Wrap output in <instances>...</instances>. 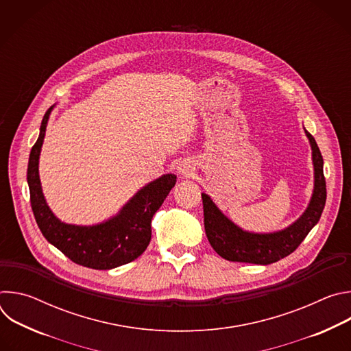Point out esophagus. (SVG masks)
<instances>
[{
  "label": "esophagus",
  "instance_id": "esophagus-1",
  "mask_svg": "<svg viewBox=\"0 0 351 351\" xmlns=\"http://www.w3.org/2000/svg\"><path fill=\"white\" fill-rule=\"evenodd\" d=\"M176 169H178V173H179L180 176L189 178V176H191L193 172H194V165H193L190 161H182V162H179V165H178Z\"/></svg>",
  "mask_w": 351,
  "mask_h": 351
}]
</instances>
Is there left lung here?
<instances>
[{
  "mask_svg": "<svg viewBox=\"0 0 351 351\" xmlns=\"http://www.w3.org/2000/svg\"><path fill=\"white\" fill-rule=\"evenodd\" d=\"M304 132L311 147L314 189L304 213L289 226L269 233L244 230L218 208L207 193H202L206 234L222 258L258 265L276 263L291 254L318 223L326 202L324 160L315 138L306 129Z\"/></svg>",
  "mask_w": 351,
  "mask_h": 351,
  "instance_id": "8db88e82",
  "label": "left lung"
}]
</instances>
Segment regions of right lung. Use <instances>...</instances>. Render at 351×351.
Listing matches in <instances>:
<instances>
[{
	"label": "right lung",
	"instance_id": "1",
	"mask_svg": "<svg viewBox=\"0 0 351 351\" xmlns=\"http://www.w3.org/2000/svg\"><path fill=\"white\" fill-rule=\"evenodd\" d=\"M45 112L40 134L33 145L27 184L36 222L43 236L75 264L91 269H112L140 257L152 240V219L176 183V175L167 173L143 186L114 217L94 225H75L61 221L48 207L43 193L38 160L47 123L53 110Z\"/></svg>",
	"mask_w": 351,
	"mask_h": 351
}]
</instances>
